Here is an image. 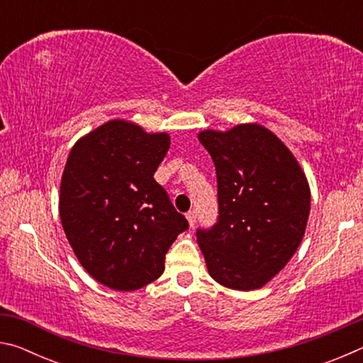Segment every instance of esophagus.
I'll list each match as a JSON object with an SVG mask.
<instances>
[{
	"instance_id": "esophagus-1",
	"label": "esophagus",
	"mask_w": 363,
	"mask_h": 363,
	"mask_svg": "<svg viewBox=\"0 0 363 363\" xmlns=\"http://www.w3.org/2000/svg\"><path fill=\"white\" fill-rule=\"evenodd\" d=\"M186 216H187V219H189V224L190 225H195V223H196V211L194 210V211H189L187 214H186Z\"/></svg>"
}]
</instances>
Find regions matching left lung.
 <instances>
[{"label":"left lung","instance_id":"obj_1","mask_svg":"<svg viewBox=\"0 0 363 363\" xmlns=\"http://www.w3.org/2000/svg\"><path fill=\"white\" fill-rule=\"evenodd\" d=\"M218 179V220L196 229L218 284L256 290L279 274L303 240L311 210L306 176L284 143L259 125L203 131Z\"/></svg>","mask_w":363,"mask_h":363}]
</instances>
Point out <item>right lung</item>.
I'll return each instance as SVG.
<instances>
[{
	"mask_svg": "<svg viewBox=\"0 0 363 363\" xmlns=\"http://www.w3.org/2000/svg\"><path fill=\"white\" fill-rule=\"evenodd\" d=\"M168 134L108 121L73 145L59 211L69 243L91 277L118 291L139 290L164 270V256L189 229L155 171Z\"/></svg>",
	"mask_w": 363,
	"mask_h": 363,
	"instance_id": "right-lung-1",
	"label": "right lung"
}]
</instances>
